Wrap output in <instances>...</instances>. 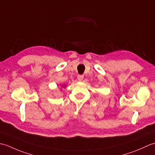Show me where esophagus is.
<instances>
[{"label": "esophagus", "mask_w": 155, "mask_h": 155, "mask_svg": "<svg viewBox=\"0 0 155 155\" xmlns=\"http://www.w3.org/2000/svg\"><path fill=\"white\" fill-rule=\"evenodd\" d=\"M77 78H78V80L79 81H82L83 80V78H84V76L83 75H78Z\"/></svg>", "instance_id": "1"}]
</instances>
